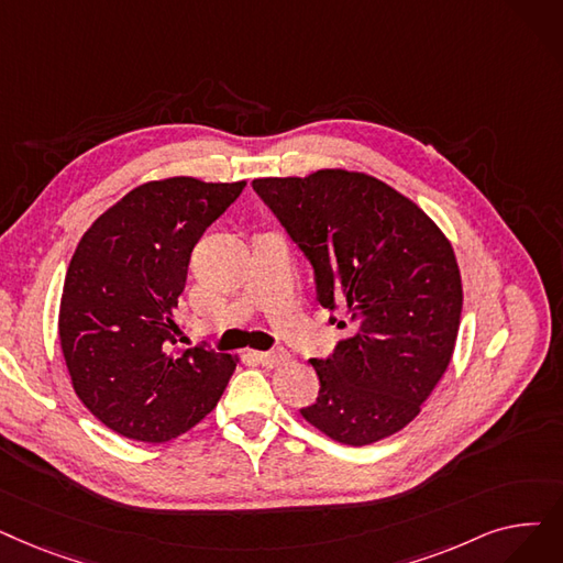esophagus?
<instances>
[{
    "mask_svg": "<svg viewBox=\"0 0 563 563\" xmlns=\"http://www.w3.org/2000/svg\"><path fill=\"white\" fill-rule=\"evenodd\" d=\"M257 361L266 368H276V365H283L289 361V354L285 350H272V352H257Z\"/></svg>",
    "mask_w": 563,
    "mask_h": 563,
    "instance_id": "esophagus-1",
    "label": "esophagus"
}]
</instances>
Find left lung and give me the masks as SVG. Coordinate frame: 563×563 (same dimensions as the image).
<instances>
[{
	"label": "left lung",
	"mask_w": 563,
	"mask_h": 563,
	"mask_svg": "<svg viewBox=\"0 0 563 563\" xmlns=\"http://www.w3.org/2000/svg\"><path fill=\"white\" fill-rule=\"evenodd\" d=\"M253 188L314 266L317 299L354 327L329 358L310 361L322 388L301 417L347 446L400 432L455 350L462 278L451 241L417 202L365 173L324 167Z\"/></svg>",
	"instance_id": "left-lung-1"
}]
</instances>
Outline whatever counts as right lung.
<instances>
[{
  "mask_svg": "<svg viewBox=\"0 0 563 563\" xmlns=\"http://www.w3.org/2000/svg\"><path fill=\"white\" fill-rule=\"evenodd\" d=\"M246 188L146 181L103 211L70 257L59 342L82 405L137 442H169L221 400L239 356L177 347L175 312L195 243Z\"/></svg>",
  "mask_w": 563,
  "mask_h": 563,
  "instance_id": "right-lung-1",
  "label": "right lung"
}]
</instances>
